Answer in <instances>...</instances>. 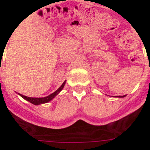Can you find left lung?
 Listing matches in <instances>:
<instances>
[{"instance_id": "1", "label": "left lung", "mask_w": 150, "mask_h": 150, "mask_svg": "<svg viewBox=\"0 0 150 150\" xmlns=\"http://www.w3.org/2000/svg\"><path fill=\"white\" fill-rule=\"evenodd\" d=\"M125 96H117L116 97H121H121H125Z\"/></svg>"}]
</instances>
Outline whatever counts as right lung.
I'll use <instances>...</instances> for the list:
<instances>
[{"mask_svg":"<svg viewBox=\"0 0 150 150\" xmlns=\"http://www.w3.org/2000/svg\"><path fill=\"white\" fill-rule=\"evenodd\" d=\"M65 82H66V81H64V82H63V84L61 86V87H59L58 89H57L56 91L54 92V93H53L52 94H50V95H49V96H45V97H41V98L40 97V98H36V97H28V96H23V95H22V94H19V95L22 96V98H24L25 100H26L27 101H29V102H30L31 103H33V104H34V105H40V104H41V103H46L50 102V100H53V99H54V97L57 96V95H58L59 93H60V92L62 90V89H63L64 86Z\"/></svg>","mask_w":150,"mask_h":150,"instance_id":"1","label":"right lung"}]
</instances>
